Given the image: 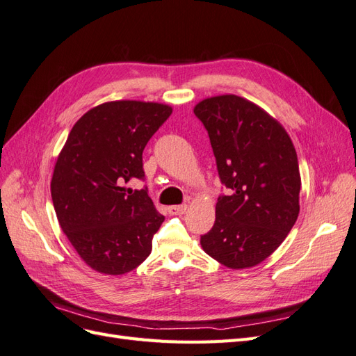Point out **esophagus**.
Here are the masks:
<instances>
[{"label": "esophagus", "mask_w": 356, "mask_h": 356, "mask_svg": "<svg viewBox=\"0 0 356 356\" xmlns=\"http://www.w3.org/2000/svg\"><path fill=\"white\" fill-rule=\"evenodd\" d=\"M169 213L172 215H181V213H186L187 211V204H175V207H169L168 208Z\"/></svg>", "instance_id": "34e87169"}]
</instances>
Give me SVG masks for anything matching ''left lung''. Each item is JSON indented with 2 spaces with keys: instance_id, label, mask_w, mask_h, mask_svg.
I'll return each instance as SVG.
<instances>
[{
  "instance_id": "left-lung-1",
  "label": "left lung",
  "mask_w": 356,
  "mask_h": 356,
  "mask_svg": "<svg viewBox=\"0 0 356 356\" xmlns=\"http://www.w3.org/2000/svg\"><path fill=\"white\" fill-rule=\"evenodd\" d=\"M208 131L221 184L203 251L230 268L257 266L281 245L297 221L300 170L285 129L260 106L236 95L195 106Z\"/></svg>"
}]
</instances>
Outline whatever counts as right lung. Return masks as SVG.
Here are the masks:
<instances>
[{"instance_id":"1","label":"right lung","mask_w":356,"mask_h":356,"mask_svg":"<svg viewBox=\"0 0 356 356\" xmlns=\"http://www.w3.org/2000/svg\"><path fill=\"white\" fill-rule=\"evenodd\" d=\"M172 108L163 104L114 101L95 106L74 124L51 178L58 221L83 261L105 275L134 270L152 252L165 217L144 181L143 153Z\"/></svg>"}]
</instances>
